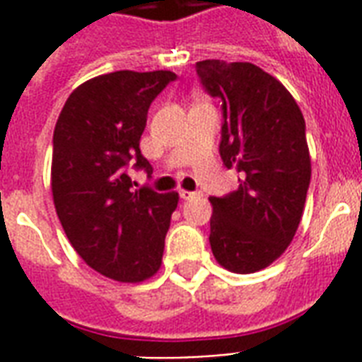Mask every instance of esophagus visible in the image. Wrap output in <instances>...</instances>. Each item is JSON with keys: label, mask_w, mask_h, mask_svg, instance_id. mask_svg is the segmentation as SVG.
<instances>
[{"label": "esophagus", "mask_w": 362, "mask_h": 362, "mask_svg": "<svg viewBox=\"0 0 362 362\" xmlns=\"http://www.w3.org/2000/svg\"><path fill=\"white\" fill-rule=\"evenodd\" d=\"M203 193L201 192H186V189H180V197L184 201H192V199H197V197H201Z\"/></svg>", "instance_id": "1"}]
</instances>
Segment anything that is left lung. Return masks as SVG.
<instances>
[{
    "instance_id": "1",
    "label": "left lung",
    "mask_w": 362,
    "mask_h": 362,
    "mask_svg": "<svg viewBox=\"0 0 362 362\" xmlns=\"http://www.w3.org/2000/svg\"><path fill=\"white\" fill-rule=\"evenodd\" d=\"M203 89L222 102L220 157L239 187L211 197L212 255L233 273H255L291 245L311 180L305 121L283 83L250 62L195 64Z\"/></svg>"
}]
</instances>
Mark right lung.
<instances>
[{
  "label": "right lung",
  "instance_id": "add662e5",
  "mask_svg": "<svg viewBox=\"0 0 362 362\" xmlns=\"http://www.w3.org/2000/svg\"><path fill=\"white\" fill-rule=\"evenodd\" d=\"M176 74H104L79 85L52 134L54 209L76 252L121 283L150 279L161 266L178 193L132 189L129 169L153 173L140 151L148 110Z\"/></svg>",
  "mask_w": 362,
  "mask_h": 362
}]
</instances>
